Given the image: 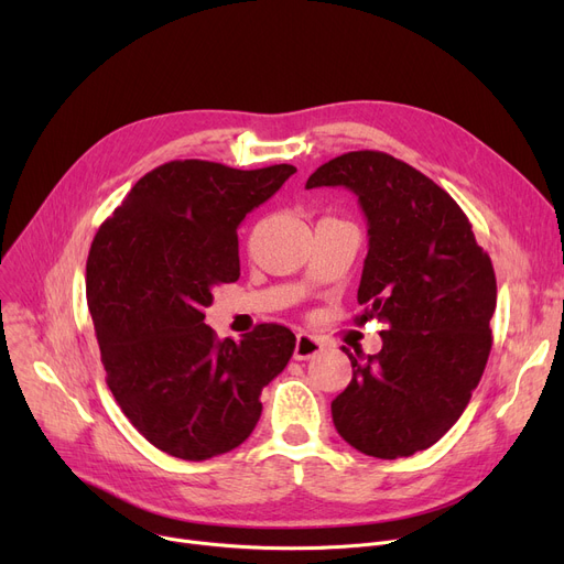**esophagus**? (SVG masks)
<instances>
[{
    "instance_id": "obj_1",
    "label": "esophagus",
    "mask_w": 564,
    "mask_h": 564,
    "mask_svg": "<svg viewBox=\"0 0 564 564\" xmlns=\"http://www.w3.org/2000/svg\"><path fill=\"white\" fill-rule=\"evenodd\" d=\"M324 340L313 336V334H297V343H294V359L297 361H306V359H313L317 357L319 351H324Z\"/></svg>"
}]
</instances>
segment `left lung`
<instances>
[{"mask_svg": "<svg viewBox=\"0 0 564 564\" xmlns=\"http://www.w3.org/2000/svg\"><path fill=\"white\" fill-rule=\"evenodd\" d=\"M347 187L368 219L364 313L387 324L381 351L354 347L351 381L332 402L338 434L379 459L409 457L446 434L491 351L496 274L468 217L427 175L379 151L322 164L306 183Z\"/></svg>", "mask_w": 564, "mask_h": 564, "instance_id": "obj_1", "label": "left lung"}]
</instances>
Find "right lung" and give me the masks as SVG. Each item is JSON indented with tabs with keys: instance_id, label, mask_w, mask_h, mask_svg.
Here are the masks:
<instances>
[{
	"instance_id": "1",
	"label": "right lung",
	"mask_w": 564,
	"mask_h": 564,
	"mask_svg": "<svg viewBox=\"0 0 564 564\" xmlns=\"http://www.w3.org/2000/svg\"><path fill=\"white\" fill-rule=\"evenodd\" d=\"M294 171L173 160L145 173L94 237L86 302L107 387L162 453L203 462L240 446L262 389L292 357L288 327L219 340L203 311L217 285L240 279L237 226Z\"/></svg>"
}]
</instances>
